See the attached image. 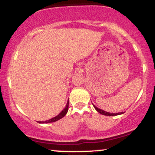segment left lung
I'll use <instances>...</instances> for the list:
<instances>
[{
	"label": "left lung",
	"mask_w": 155,
	"mask_h": 155,
	"mask_svg": "<svg viewBox=\"0 0 155 155\" xmlns=\"http://www.w3.org/2000/svg\"><path fill=\"white\" fill-rule=\"evenodd\" d=\"M93 107H94V108L96 109V111L98 112L100 114H101V115H107V116H114V115H121V114H123L124 113L123 112H121V113H108V112H106L104 111V110H101V109L96 107L95 105H93Z\"/></svg>",
	"instance_id": "1"
}]
</instances>
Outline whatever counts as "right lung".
Instances as JSON below:
<instances>
[{
  "mask_svg": "<svg viewBox=\"0 0 155 155\" xmlns=\"http://www.w3.org/2000/svg\"><path fill=\"white\" fill-rule=\"evenodd\" d=\"M68 104H69V101H68L67 105H66V107H64V110H62V111L61 112V113H59L58 115H57V116H56V117H54V118H51L50 120H45V121H38V122H39V123H40V124L52 123V122H55V121H57V120H59V119H61L62 118H63L64 115H66V113H68Z\"/></svg>",
  "mask_w": 155,
  "mask_h": 155,
  "instance_id": "obj_1",
  "label": "right lung"
}]
</instances>
